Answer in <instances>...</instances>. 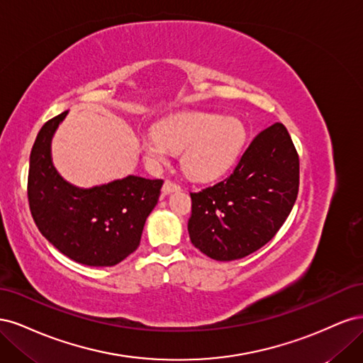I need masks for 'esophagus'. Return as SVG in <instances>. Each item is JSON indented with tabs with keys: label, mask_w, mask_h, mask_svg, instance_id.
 <instances>
[{
	"label": "esophagus",
	"mask_w": 363,
	"mask_h": 363,
	"mask_svg": "<svg viewBox=\"0 0 363 363\" xmlns=\"http://www.w3.org/2000/svg\"><path fill=\"white\" fill-rule=\"evenodd\" d=\"M179 191H180V186L179 184H175V183L169 182V180H167V182L163 183V188H162L163 195H168V194H172V192H179Z\"/></svg>",
	"instance_id": "1"
}]
</instances>
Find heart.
I'll list each match as a JSON object with an SVG mask.
<instances>
[{
	"label": "heart",
	"instance_id": "heart-1",
	"mask_svg": "<svg viewBox=\"0 0 363 363\" xmlns=\"http://www.w3.org/2000/svg\"><path fill=\"white\" fill-rule=\"evenodd\" d=\"M247 128L235 116L182 112L162 119L139 136L138 147L152 168L180 152L183 172L195 182H212L233 167L244 150Z\"/></svg>",
	"mask_w": 363,
	"mask_h": 363
}]
</instances>
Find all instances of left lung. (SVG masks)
Returning <instances> with one entry per match:
<instances>
[{"instance_id":"1","label":"left lung","mask_w":363,"mask_h":363,"mask_svg":"<svg viewBox=\"0 0 363 363\" xmlns=\"http://www.w3.org/2000/svg\"><path fill=\"white\" fill-rule=\"evenodd\" d=\"M300 162L280 123L252 139L233 174L191 194V242L211 259H242L274 238L298 194Z\"/></svg>"}]
</instances>
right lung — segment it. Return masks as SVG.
I'll return each instance as SVG.
<instances>
[{
  "label": "right lung",
  "instance_id": "1",
  "mask_svg": "<svg viewBox=\"0 0 363 363\" xmlns=\"http://www.w3.org/2000/svg\"><path fill=\"white\" fill-rule=\"evenodd\" d=\"M68 111L50 119L31 148L28 204L42 236L62 255L87 267H113L133 252L156 207L162 180L139 175L79 188L65 180L51 142Z\"/></svg>",
  "mask_w": 363,
  "mask_h": 363
}]
</instances>
